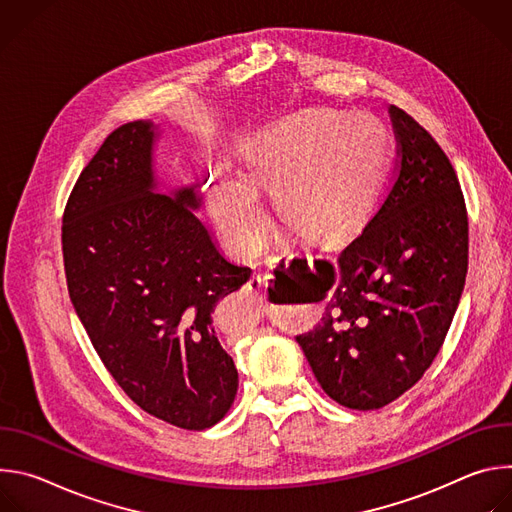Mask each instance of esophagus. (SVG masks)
<instances>
[{
    "label": "esophagus",
    "instance_id": "1",
    "mask_svg": "<svg viewBox=\"0 0 512 512\" xmlns=\"http://www.w3.org/2000/svg\"><path fill=\"white\" fill-rule=\"evenodd\" d=\"M247 289L251 291L253 296H259L261 291H263V279H261V275L253 273V275L249 277V281H247Z\"/></svg>",
    "mask_w": 512,
    "mask_h": 512
}]
</instances>
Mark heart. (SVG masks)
<instances>
[{
	"label": "heart",
	"instance_id": "1",
	"mask_svg": "<svg viewBox=\"0 0 512 512\" xmlns=\"http://www.w3.org/2000/svg\"><path fill=\"white\" fill-rule=\"evenodd\" d=\"M387 137L364 113L304 111L265 131L245 154V180L221 178L210 190L225 239L255 251L267 216L255 188H273L281 221L308 239H332L369 210L385 164Z\"/></svg>",
	"mask_w": 512,
	"mask_h": 512
}]
</instances>
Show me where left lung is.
<instances>
[{
    "label": "left lung",
    "instance_id": "1",
    "mask_svg": "<svg viewBox=\"0 0 512 512\" xmlns=\"http://www.w3.org/2000/svg\"><path fill=\"white\" fill-rule=\"evenodd\" d=\"M395 180L338 261L306 269L302 298L322 302L296 336L336 403L371 411L411 389L440 352L468 273V214L437 141L391 105Z\"/></svg>",
    "mask_w": 512,
    "mask_h": 512
}]
</instances>
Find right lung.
I'll use <instances>...</instances> for the list:
<instances>
[{"mask_svg":"<svg viewBox=\"0 0 512 512\" xmlns=\"http://www.w3.org/2000/svg\"><path fill=\"white\" fill-rule=\"evenodd\" d=\"M152 121L117 127L81 172L62 216L68 296L125 395L200 431L231 409L239 373L212 326L251 269L231 263L194 214L196 186L156 192Z\"/></svg>","mask_w":512,"mask_h":512,"instance_id":"1","label":"right lung"}]
</instances>
